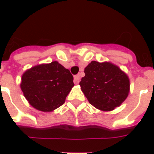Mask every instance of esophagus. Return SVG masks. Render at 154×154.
<instances>
[{
  "mask_svg": "<svg viewBox=\"0 0 154 154\" xmlns=\"http://www.w3.org/2000/svg\"><path fill=\"white\" fill-rule=\"evenodd\" d=\"M81 80V77L80 75H76L75 77H74V83L75 84H78L79 83V82Z\"/></svg>",
  "mask_w": 154,
  "mask_h": 154,
  "instance_id": "34e87169",
  "label": "esophagus"
}]
</instances>
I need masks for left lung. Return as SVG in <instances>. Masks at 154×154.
I'll use <instances>...</instances> for the list:
<instances>
[{
    "label": "left lung",
    "instance_id": "8db88e82",
    "mask_svg": "<svg viewBox=\"0 0 154 154\" xmlns=\"http://www.w3.org/2000/svg\"><path fill=\"white\" fill-rule=\"evenodd\" d=\"M81 89L91 105L103 111L119 106L129 92L128 76L115 64L92 61L87 65Z\"/></svg>",
    "mask_w": 154,
    "mask_h": 154
}]
</instances>
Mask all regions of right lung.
Here are the masks:
<instances>
[{
    "instance_id": "obj_1",
    "label": "right lung",
    "mask_w": 154,
    "mask_h": 154,
    "mask_svg": "<svg viewBox=\"0 0 154 154\" xmlns=\"http://www.w3.org/2000/svg\"><path fill=\"white\" fill-rule=\"evenodd\" d=\"M74 86L70 71L57 61L31 67L22 75L20 87L32 106L50 112L63 105Z\"/></svg>"
}]
</instances>
